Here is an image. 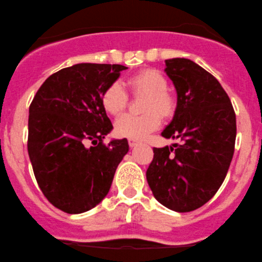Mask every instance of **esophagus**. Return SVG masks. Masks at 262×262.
<instances>
[{
  "mask_svg": "<svg viewBox=\"0 0 262 262\" xmlns=\"http://www.w3.org/2000/svg\"><path fill=\"white\" fill-rule=\"evenodd\" d=\"M137 143H138V142L135 141V139H130V138H128V145H130L131 148H134L135 145H137Z\"/></svg>",
  "mask_w": 262,
  "mask_h": 262,
  "instance_id": "1",
  "label": "esophagus"
}]
</instances>
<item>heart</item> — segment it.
Listing matches in <instances>:
<instances>
[{"label":"heart","instance_id":"b5f03b06","mask_svg":"<svg viewBox=\"0 0 262 262\" xmlns=\"http://www.w3.org/2000/svg\"><path fill=\"white\" fill-rule=\"evenodd\" d=\"M135 97L144 96L142 115H124L115 124V132L120 137L143 139L158 130L161 117L172 118L177 110V100L167 90L168 81L160 71L144 69L132 74L126 80ZM102 107L111 115H120L128 106V94L119 83H112L101 97Z\"/></svg>","mask_w":262,"mask_h":262}]
</instances>
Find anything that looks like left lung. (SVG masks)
<instances>
[{"label": "left lung", "mask_w": 262, "mask_h": 262, "mask_svg": "<svg viewBox=\"0 0 262 262\" xmlns=\"http://www.w3.org/2000/svg\"><path fill=\"white\" fill-rule=\"evenodd\" d=\"M165 62L178 102L161 135L178 142L152 148L145 174L161 205L186 213L208 202L222 186L235 151L236 114L229 95L205 69L181 57Z\"/></svg>", "instance_id": "obj_1"}]
</instances>
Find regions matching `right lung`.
Wrapping results in <instances>:
<instances>
[{
  "instance_id": "1",
  "label": "right lung",
  "mask_w": 262,
  "mask_h": 262,
  "mask_svg": "<svg viewBox=\"0 0 262 262\" xmlns=\"http://www.w3.org/2000/svg\"><path fill=\"white\" fill-rule=\"evenodd\" d=\"M123 64L77 63L40 85L29 110L27 150L37 184L54 207L86 212L110 191L127 139L103 143L112 128L102 94ZM93 144L90 146V143Z\"/></svg>"
}]
</instances>
